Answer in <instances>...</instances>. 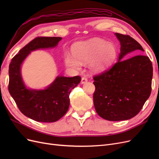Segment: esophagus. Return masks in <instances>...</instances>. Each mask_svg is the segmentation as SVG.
Returning <instances> with one entry per match:
<instances>
[{"mask_svg": "<svg viewBox=\"0 0 159 159\" xmlns=\"http://www.w3.org/2000/svg\"><path fill=\"white\" fill-rule=\"evenodd\" d=\"M88 81V78H85V77H82V78H81V83L84 84H85L87 81Z\"/></svg>", "mask_w": 159, "mask_h": 159, "instance_id": "34e87169", "label": "esophagus"}]
</instances>
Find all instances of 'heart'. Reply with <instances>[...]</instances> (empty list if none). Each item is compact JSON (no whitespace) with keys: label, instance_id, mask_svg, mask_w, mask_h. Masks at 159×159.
Masks as SVG:
<instances>
[{"label":"heart","instance_id":"b5f03b06","mask_svg":"<svg viewBox=\"0 0 159 159\" xmlns=\"http://www.w3.org/2000/svg\"><path fill=\"white\" fill-rule=\"evenodd\" d=\"M73 55L65 56L67 66L74 69L81 68V61L91 60V67L95 71H102L112 63L117 55L115 46L100 38H93L77 43L72 49Z\"/></svg>","mask_w":159,"mask_h":159}]
</instances>
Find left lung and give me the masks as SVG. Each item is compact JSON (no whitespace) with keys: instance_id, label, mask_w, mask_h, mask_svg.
Returning a JSON list of instances; mask_svg holds the SVG:
<instances>
[{"instance_id":"1","label":"left lung","mask_w":159,"mask_h":159,"mask_svg":"<svg viewBox=\"0 0 159 159\" xmlns=\"http://www.w3.org/2000/svg\"><path fill=\"white\" fill-rule=\"evenodd\" d=\"M115 35L121 43L118 61L93 78L96 112L101 117L112 121L127 120L140 112L151 93L153 71L152 62L147 56L123 59L129 53L144 50L130 36L119 33Z\"/></svg>"}]
</instances>
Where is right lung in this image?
Segmentation results:
<instances>
[{
    "label": "right lung",
    "mask_w": 159,
    "mask_h": 159,
    "mask_svg": "<svg viewBox=\"0 0 159 159\" xmlns=\"http://www.w3.org/2000/svg\"><path fill=\"white\" fill-rule=\"evenodd\" d=\"M61 40L60 37H36L13 57L9 65V93L21 113L38 122H55L64 116L70 106V93L81 77L58 76L47 89L30 90L23 84L20 66L31 51L54 47Z\"/></svg>",
    "instance_id": "add662e5"
}]
</instances>
